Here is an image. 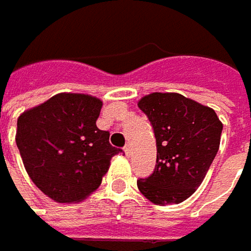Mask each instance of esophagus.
Wrapping results in <instances>:
<instances>
[{"instance_id": "esophagus-1", "label": "esophagus", "mask_w": 251, "mask_h": 251, "mask_svg": "<svg viewBox=\"0 0 251 251\" xmlns=\"http://www.w3.org/2000/svg\"><path fill=\"white\" fill-rule=\"evenodd\" d=\"M124 152H126L127 155H130V154H131V146H130V144H126V147H124Z\"/></svg>"}]
</instances>
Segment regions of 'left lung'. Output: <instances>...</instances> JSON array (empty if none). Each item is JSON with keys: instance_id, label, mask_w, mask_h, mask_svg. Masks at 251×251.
<instances>
[{"instance_id": "8db88e82", "label": "left lung", "mask_w": 251, "mask_h": 251, "mask_svg": "<svg viewBox=\"0 0 251 251\" xmlns=\"http://www.w3.org/2000/svg\"><path fill=\"white\" fill-rule=\"evenodd\" d=\"M155 135V169L137 180L154 204H178L203 183L220 147L223 124L216 111L177 93H152L138 101Z\"/></svg>"}]
</instances>
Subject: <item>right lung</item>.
Wrapping results in <instances>:
<instances>
[{"mask_svg": "<svg viewBox=\"0 0 251 251\" xmlns=\"http://www.w3.org/2000/svg\"><path fill=\"white\" fill-rule=\"evenodd\" d=\"M102 101L61 93L24 111L17 147L32 183L57 203H78L96 191L110 160L121 152L96 124Z\"/></svg>", "mask_w": 251, "mask_h": 251, "instance_id": "1", "label": "right lung"}]
</instances>
